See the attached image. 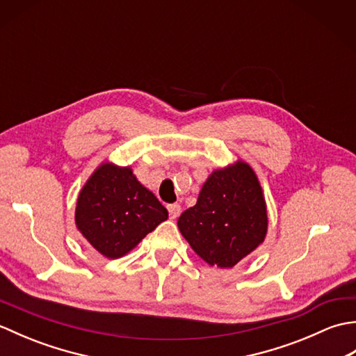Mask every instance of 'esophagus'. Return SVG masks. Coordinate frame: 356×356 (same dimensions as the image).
Instances as JSON below:
<instances>
[{"label": "esophagus", "mask_w": 356, "mask_h": 356, "mask_svg": "<svg viewBox=\"0 0 356 356\" xmlns=\"http://www.w3.org/2000/svg\"><path fill=\"white\" fill-rule=\"evenodd\" d=\"M180 211H182V208H180L179 203H171V205H168V213L171 218H177L180 216Z\"/></svg>", "instance_id": "34e87169"}]
</instances>
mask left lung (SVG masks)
<instances>
[{"mask_svg":"<svg viewBox=\"0 0 356 356\" xmlns=\"http://www.w3.org/2000/svg\"><path fill=\"white\" fill-rule=\"evenodd\" d=\"M177 226L211 266H236L263 243L268 232L266 202L254 170L237 161L213 171L197 203L184 211Z\"/></svg>","mask_w":356,"mask_h":356,"instance_id":"1","label":"left lung"}]
</instances>
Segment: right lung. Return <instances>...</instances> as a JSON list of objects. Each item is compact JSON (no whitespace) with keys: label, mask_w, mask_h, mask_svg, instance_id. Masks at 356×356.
<instances>
[{"label":"right lung","mask_w":356,"mask_h":356,"mask_svg":"<svg viewBox=\"0 0 356 356\" xmlns=\"http://www.w3.org/2000/svg\"><path fill=\"white\" fill-rule=\"evenodd\" d=\"M168 218V211L130 166H97L78 195L76 228L97 252L119 259Z\"/></svg>","instance_id":"add662e5"}]
</instances>
